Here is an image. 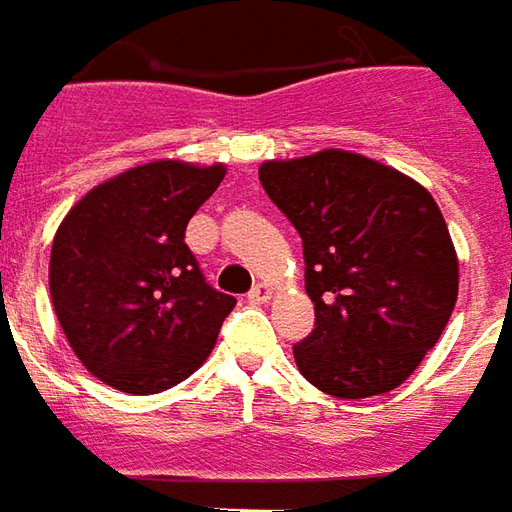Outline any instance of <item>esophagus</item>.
Segmentation results:
<instances>
[{
    "label": "esophagus",
    "mask_w": 512,
    "mask_h": 512,
    "mask_svg": "<svg viewBox=\"0 0 512 512\" xmlns=\"http://www.w3.org/2000/svg\"><path fill=\"white\" fill-rule=\"evenodd\" d=\"M273 297V289H270V284H256L253 289H250L248 300L250 303H267Z\"/></svg>",
    "instance_id": "34e87169"
}]
</instances>
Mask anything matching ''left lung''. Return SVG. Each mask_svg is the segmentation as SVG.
Here are the masks:
<instances>
[{
    "mask_svg": "<svg viewBox=\"0 0 512 512\" xmlns=\"http://www.w3.org/2000/svg\"><path fill=\"white\" fill-rule=\"evenodd\" d=\"M259 179L303 239L314 331L295 344L300 375L339 400L397 389L458 300V253L436 198L342 148L267 159Z\"/></svg>",
    "mask_w": 512,
    "mask_h": 512,
    "instance_id": "left-lung-1",
    "label": "left lung"
}]
</instances>
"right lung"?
I'll use <instances>...</instances> for the list:
<instances>
[{
  "label": "right lung",
  "mask_w": 512,
  "mask_h": 512,
  "mask_svg": "<svg viewBox=\"0 0 512 512\" xmlns=\"http://www.w3.org/2000/svg\"><path fill=\"white\" fill-rule=\"evenodd\" d=\"M223 176L220 162L157 159L101 181L63 217L49 259L52 306L101 383L159 394L212 353L237 300L206 284L184 231Z\"/></svg>",
  "instance_id": "obj_1"
}]
</instances>
